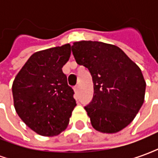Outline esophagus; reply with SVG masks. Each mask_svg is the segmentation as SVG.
Masks as SVG:
<instances>
[{
  "label": "esophagus",
  "mask_w": 158,
  "mask_h": 158,
  "mask_svg": "<svg viewBox=\"0 0 158 158\" xmlns=\"http://www.w3.org/2000/svg\"><path fill=\"white\" fill-rule=\"evenodd\" d=\"M73 89H74V91H75V93H78L79 92V85H76L74 88H73Z\"/></svg>",
  "instance_id": "esophagus-1"
}]
</instances>
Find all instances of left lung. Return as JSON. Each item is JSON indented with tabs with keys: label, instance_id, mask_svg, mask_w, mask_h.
Wrapping results in <instances>:
<instances>
[{
	"label": "left lung",
	"instance_id": "8db88e82",
	"mask_svg": "<svg viewBox=\"0 0 158 158\" xmlns=\"http://www.w3.org/2000/svg\"><path fill=\"white\" fill-rule=\"evenodd\" d=\"M76 62L89 69L94 84L91 102L85 106L93 128L113 134L135 118L145 99L141 70L116 45L99 41L74 42Z\"/></svg>",
	"mask_w": 158,
	"mask_h": 158
}]
</instances>
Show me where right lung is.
<instances>
[{
	"label": "right lung",
	"instance_id": "1",
	"mask_svg": "<svg viewBox=\"0 0 158 158\" xmlns=\"http://www.w3.org/2000/svg\"><path fill=\"white\" fill-rule=\"evenodd\" d=\"M70 55L69 44L35 52L12 84L16 112L40 135H57L63 131L76 106L73 89L62 69Z\"/></svg>",
	"mask_w": 158,
	"mask_h": 158
}]
</instances>
